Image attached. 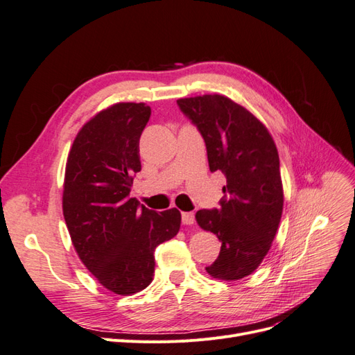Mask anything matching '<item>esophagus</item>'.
Listing matches in <instances>:
<instances>
[{"mask_svg": "<svg viewBox=\"0 0 355 355\" xmlns=\"http://www.w3.org/2000/svg\"><path fill=\"white\" fill-rule=\"evenodd\" d=\"M182 222H184V225H194L196 214L192 211H184L182 213Z\"/></svg>", "mask_w": 355, "mask_h": 355, "instance_id": "1", "label": "esophagus"}]
</instances>
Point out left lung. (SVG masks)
Listing matches in <instances>:
<instances>
[{"instance_id": "8db88e82", "label": "left lung", "mask_w": 355, "mask_h": 355, "mask_svg": "<svg viewBox=\"0 0 355 355\" xmlns=\"http://www.w3.org/2000/svg\"><path fill=\"white\" fill-rule=\"evenodd\" d=\"M178 105L206 142L210 171L227 178L220 207L196 214L200 227L222 243L206 271L218 280H241L261 265L280 225L284 196L277 146L268 128L227 96L202 94Z\"/></svg>"}]
</instances>
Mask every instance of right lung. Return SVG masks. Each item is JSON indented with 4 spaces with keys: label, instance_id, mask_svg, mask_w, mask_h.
<instances>
[{
    "label": "right lung",
    "instance_id": "obj_1",
    "mask_svg": "<svg viewBox=\"0 0 355 355\" xmlns=\"http://www.w3.org/2000/svg\"><path fill=\"white\" fill-rule=\"evenodd\" d=\"M149 116L145 103L110 106L83 125L67 161L62 207L75 252L96 280L121 296L151 284L155 247L180 228L178 209L157 213L130 198Z\"/></svg>",
    "mask_w": 355,
    "mask_h": 355
}]
</instances>
